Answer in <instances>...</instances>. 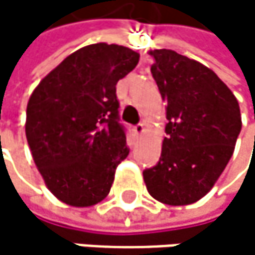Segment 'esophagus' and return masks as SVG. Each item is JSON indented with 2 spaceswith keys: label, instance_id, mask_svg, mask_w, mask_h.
<instances>
[{
  "label": "esophagus",
  "instance_id": "1",
  "mask_svg": "<svg viewBox=\"0 0 255 255\" xmlns=\"http://www.w3.org/2000/svg\"><path fill=\"white\" fill-rule=\"evenodd\" d=\"M133 130H134V133H136L137 136H140V134H142V133L145 131V125H143V124H137V125L134 127Z\"/></svg>",
  "mask_w": 255,
  "mask_h": 255
}]
</instances>
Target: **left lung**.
<instances>
[{
  "label": "left lung",
  "mask_w": 255,
  "mask_h": 255,
  "mask_svg": "<svg viewBox=\"0 0 255 255\" xmlns=\"http://www.w3.org/2000/svg\"><path fill=\"white\" fill-rule=\"evenodd\" d=\"M148 55L168 124L159 163L143 171V180L156 200L191 205L211 191L234 153L240 107L207 65L166 48Z\"/></svg>",
  "instance_id": "obj_1"
}]
</instances>
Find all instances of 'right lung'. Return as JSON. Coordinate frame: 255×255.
Here are the masks:
<instances>
[{
	"label": "right lung",
	"instance_id": "right-lung-1",
	"mask_svg": "<svg viewBox=\"0 0 255 255\" xmlns=\"http://www.w3.org/2000/svg\"><path fill=\"white\" fill-rule=\"evenodd\" d=\"M137 62L128 47L85 45L42 78L27 102L25 137L35 165L50 193L70 207L102 202L128 156L116 84Z\"/></svg>",
	"mask_w": 255,
	"mask_h": 255
}]
</instances>
